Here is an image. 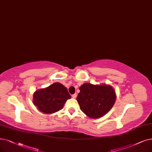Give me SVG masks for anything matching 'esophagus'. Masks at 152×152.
I'll use <instances>...</instances> for the list:
<instances>
[{
  "label": "esophagus",
  "mask_w": 152,
  "mask_h": 152,
  "mask_svg": "<svg viewBox=\"0 0 152 152\" xmlns=\"http://www.w3.org/2000/svg\"><path fill=\"white\" fill-rule=\"evenodd\" d=\"M76 97H77V94H74L72 95V98L75 99Z\"/></svg>",
  "instance_id": "obj_1"
}]
</instances>
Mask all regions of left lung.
<instances>
[{
  "instance_id": "8db88e82",
  "label": "left lung",
  "mask_w": 152,
  "mask_h": 152,
  "mask_svg": "<svg viewBox=\"0 0 152 152\" xmlns=\"http://www.w3.org/2000/svg\"><path fill=\"white\" fill-rule=\"evenodd\" d=\"M76 100L88 117L99 118L106 114L116 101V93L109 84L84 83L80 88Z\"/></svg>"
}]
</instances>
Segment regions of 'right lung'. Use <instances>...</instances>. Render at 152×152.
<instances>
[{
    "instance_id": "1",
    "label": "right lung",
    "mask_w": 152,
    "mask_h": 152,
    "mask_svg": "<svg viewBox=\"0 0 152 152\" xmlns=\"http://www.w3.org/2000/svg\"><path fill=\"white\" fill-rule=\"evenodd\" d=\"M71 97L66 88L60 83H54L47 88L35 91L33 104L44 114H53L62 109Z\"/></svg>"
}]
</instances>
